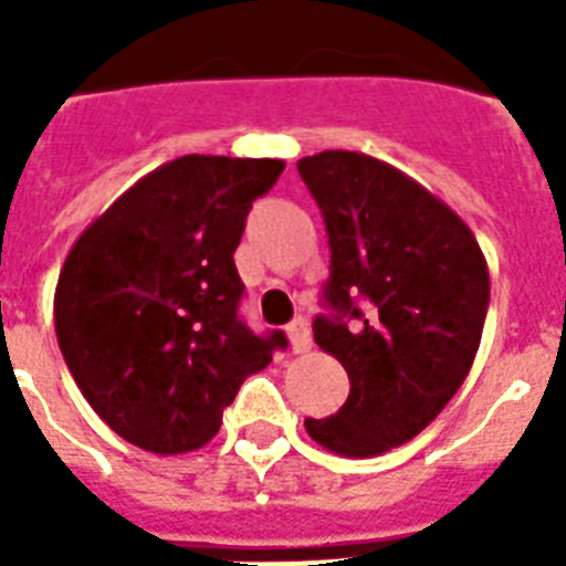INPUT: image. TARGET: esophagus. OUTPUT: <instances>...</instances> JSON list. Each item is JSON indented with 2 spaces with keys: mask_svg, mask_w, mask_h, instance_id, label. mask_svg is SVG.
<instances>
[{
  "mask_svg": "<svg viewBox=\"0 0 566 566\" xmlns=\"http://www.w3.org/2000/svg\"><path fill=\"white\" fill-rule=\"evenodd\" d=\"M287 337H291L293 353H308V349H311V326H308V319H305V317L293 319L291 326H287Z\"/></svg>",
  "mask_w": 566,
  "mask_h": 566,
  "instance_id": "obj_1",
  "label": "esophagus"
}]
</instances>
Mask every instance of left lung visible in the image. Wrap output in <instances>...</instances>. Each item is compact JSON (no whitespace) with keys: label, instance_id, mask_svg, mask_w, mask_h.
<instances>
[{"label":"left lung","instance_id":"8db88e82","mask_svg":"<svg viewBox=\"0 0 566 566\" xmlns=\"http://www.w3.org/2000/svg\"><path fill=\"white\" fill-rule=\"evenodd\" d=\"M296 167L332 249V314L314 319V340L349 376L344 408L305 429L337 455H381L464 385L491 302L488 261L467 222L390 164L326 149Z\"/></svg>","mask_w":566,"mask_h":566}]
</instances>
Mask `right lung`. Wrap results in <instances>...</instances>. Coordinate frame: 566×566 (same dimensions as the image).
Returning <instances> with one entry per match:
<instances>
[{
    "mask_svg": "<svg viewBox=\"0 0 566 566\" xmlns=\"http://www.w3.org/2000/svg\"><path fill=\"white\" fill-rule=\"evenodd\" d=\"M279 158L185 155L137 181L82 231L55 287V335L75 385L119 438L181 455L220 431L247 376L284 332L238 317L247 213Z\"/></svg>",
    "mask_w": 566,
    "mask_h": 566,
    "instance_id": "right-lung-1",
    "label": "right lung"
}]
</instances>
